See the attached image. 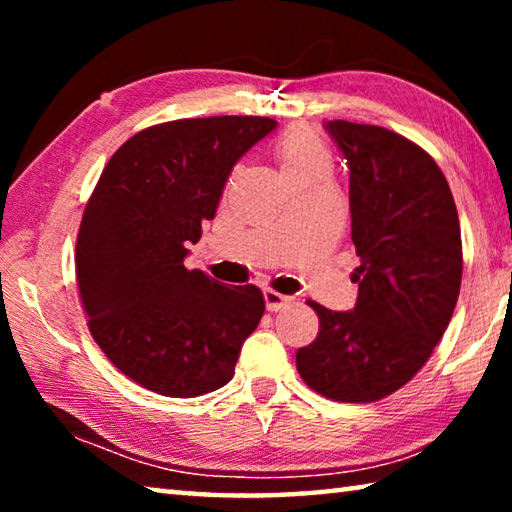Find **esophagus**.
<instances>
[{"label":"esophagus","instance_id":"obj_1","mask_svg":"<svg viewBox=\"0 0 512 512\" xmlns=\"http://www.w3.org/2000/svg\"><path fill=\"white\" fill-rule=\"evenodd\" d=\"M289 300V296H282V293H277L273 289H264V302L268 311H280L282 307L289 305Z\"/></svg>","mask_w":512,"mask_h":512}]
</instances>
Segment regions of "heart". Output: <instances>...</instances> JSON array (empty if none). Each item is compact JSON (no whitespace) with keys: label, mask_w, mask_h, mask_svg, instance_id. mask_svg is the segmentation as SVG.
<instances>
[{"label":"heart","mask_w":512,"mask_h":512,"mask_svg":"<svg viewBox=\"0 0 512 512\" xmlns=\"http://www.w3.org/2000/svg\"><path fill=\"white\" fill-rule=\"evenodd\" d=\"M275 158L287 180L314 171H329V153L325 144L307 126H296L284 133L275 144Z\"/></svg>","instance_id":"obj_1"}]
</instances>
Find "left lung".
<instances>
[{
  "mask_svg": "<svg viewBox=\"0 0 512 512\" xmlns=\"http://www.w3.org/2000/svg\"><path fill=\"white\" fill-rule=\"evenodd\" d=\"M350 167L357 305L309 300L318 336L296 354L305 384L334 402H377L415 377L452 320L463 275L458 212L431 155L388 128L325 124Z\"/></svg>",
  "mask_w": 512,
  "mask_h": 512,
  "instance_id": "obj_1",
  "label": "left lung"
}]
</instances>
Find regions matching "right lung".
Returning <instances> with one entry per match:
<instances>
[{"instance_id": "obj_1", "label": "right lung", "mask_w": 512, "mask_h": 512, "mask_svg": "<svg viewBox=\"0 0 512 512\" xmlns=\"http://www.w3.org/2000/svg\"><path fill=\"white\" fill-rule=\"evenodd\" d=\"M277 126L268 117L176 119L144 128L108 160L76 239V284L92 339L128 379L167 397L228 384L264 316L255 284L185 268L225 180Z\"/></svg>"}]
</instances>
